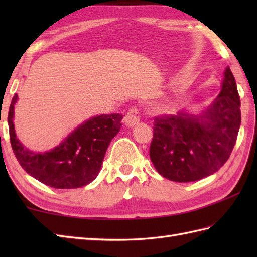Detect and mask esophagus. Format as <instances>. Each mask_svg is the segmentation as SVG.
<instances>
[{"label": "esophagus", "mask_w": 257, "mask_h": 257, "mask_svg": "<svg viewBox=\"0 0 257 257\" xmlns=\"http://www.w3.org/2000/svg\"><path fill=\"white\" fill-rule=\"evenodd\" d=\"M140 121V113L137 108H132L129 109V111L125 113L123 118V122L128 127H134V125L137 124Z\"/></svg>", "instance_id": "1"}]
</instances>
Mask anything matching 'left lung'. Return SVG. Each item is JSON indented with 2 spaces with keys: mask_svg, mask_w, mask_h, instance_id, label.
<instances>
[{
  "mask_svg": "<svg viewBox=\"0 0 257 257\" xmlns=\"http://www.w3.org/2000/svg\"><path fill=\"white\" fill-rule=\"evenodd\" d=\"M239 107L235 78L226 67L221 92L205 110L156 117L150 145L156 170L174 182H192L215 173L236 143Z\"/></svg>",
  "mask_w": 257,
  "mask_h": 257,
  "instance_id": "1",
  "label": "left lung"
}]
</instances>
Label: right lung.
<instances>
[{
    "mask_svg": "<svg viewBox=\"0 0 257 257\" xmlns=\"http://www.w3.org/2000/svg\"><path fill=\"white\" fill-rule=\"evenodd\" d=\"M14 95L9 110L11 146L21 167L38 181L55 189H76L94 181L112 138L121 127L122 114H100L79 124L55 148L34 152L16 137L13 118Z\"/></svg>",
    "mask_w": 257,
    "mask_h": 257,
    "instance_id": "right-lung-1",
    "label": "right lung"
}]
</instances>
